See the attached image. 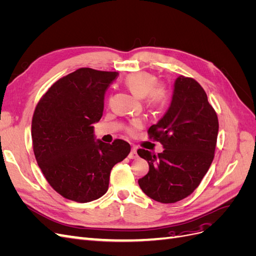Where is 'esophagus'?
Listing matches in <instances>:
<instances>
[{"label": "esophagus", "instance_id": "1", "mask_svg": "<svg viewBox=\"0 0 256 256\" xmlns=\"http://www.w3.org/2000/svg\"><path fill=\"white\" fill-rule=\"evenodd\" d=\"M138 157V154H136V147L132 146L131 147V152L129 154V158L130 159H136Z\"/></svg>", "mask_w": 256, "mask_h": 256}]
</instances>
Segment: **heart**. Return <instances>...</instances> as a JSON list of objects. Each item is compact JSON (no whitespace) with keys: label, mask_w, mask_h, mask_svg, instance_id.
Returning <instances> with one entry per match:
<instances>
[{"label":"heart","mask_w":256,"mask_h":256,"mask_svg":"<svg viewBox=\"0 0 256 256\" xmlns=\"http://www.w3.org/2000/svg\"><path fill=\"white\" fill-rule=\"evenodd\" d=\"M124 83L138 97H143L145 104L150 109L160 110L168 102L170 90L168 85L164 82H157L156 76L150 72H131L126 76ZM141 125L140 120H132L127 127L128 134H134Z\"/></svg>","instance_id":"1"}]
</instances>
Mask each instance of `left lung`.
<instances>
[{
  "label": "left lung",
  "instance_id": "1",
  "mask_svg": "<svg viewBox=\"0 0 256 256\" xmlns=\"http://www.w3.org/2000/svg\"><path fill=\"white\" fill-rule=\"evenodd\" d=\"M218 130V116L204 88L194 79L178 76L168 110L147 131L164 150L156 154L138 150L150 166L148 173L138 182L142 191L164 204L189 196L214 160Z\"/></svg>",
  "mask_w": 256,
  "mask_h": 256
}]
</instances>
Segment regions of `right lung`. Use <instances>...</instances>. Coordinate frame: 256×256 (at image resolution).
I'll use <instances>...</instances> for the list:
<instances>
[{"label":"right lung","mask_w":256,"mask_h":256,"mask_svg":"<svg viewBox=\"0 0 256 256\" xmlns=\"http://www.w3.org/2000/svg\"><path fill=\"white\" fill-rule=\"evenodd\" d=\"M118 72L80 68L58 80L38 102L32 118L38 166L58 194L78 203L102 198L112 168L130 152L126 141H95L92 124L104 112V94Z\"/></svg>","instance_id":"add662e5"}]
</instances>
